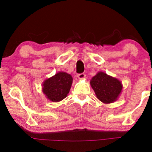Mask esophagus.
<instances>
[{
  "mask_svg": "<svg viewBox=\"0 0 152 152\" xmlns=\"http://www.w3.org/2000/svg\"><path fill=\"white\" fill-rule=\"evenodd\" d=\"M77 77L79 80H83V79H85L86 77V75L84 73H81V74H78L77 75Z\"/></svg>",
  "mask_w": 152,
  "mask_h": 152,
  "instance_id": "obj_1",
  "label": "esophagus"
}]
</instances>
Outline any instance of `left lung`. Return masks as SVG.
Wrapping results in <instances>:
<instances>
[{
    "label": "left lung",
    "instance_id": "1",
    "mask_svg": "<svg viewBox=\"0 0 152 152\" xmlns=\"http://www.w3.org/2000/svg\"><path fill=\"white\" fill-rule=\"evenodd\" d=\"M90 84L97 98L104 104L117 100L122 91V82L104 72H97L91 80Z\"/></svg>",
    "mask_w": 152,
    "mask_h": 152
}]
</instances>
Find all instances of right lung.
Returning a JSON list of instances; mask_svg holds the SVG:
<instances>
[{
	"label": "right lung",
	"instance_id": "1",
	"mask_svg": "<svg viewBox=\"0 0 152 152\" xmlns=\"http://www.w3.org/2000/svg\"><path fill=\"white\" fill-rule=\"evenodd\" d=\"M72 80L70 74L59 72L43 82L42 91L48 99L53 102H58L67 97Z\"/></svg>",
	"mask_w": 152,
	"mask_h": 152
}]
</instances>
